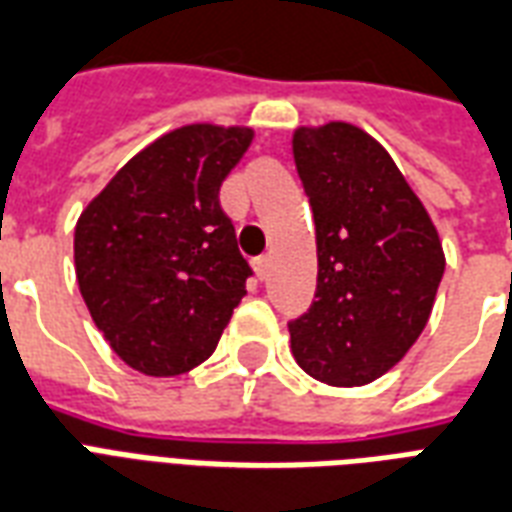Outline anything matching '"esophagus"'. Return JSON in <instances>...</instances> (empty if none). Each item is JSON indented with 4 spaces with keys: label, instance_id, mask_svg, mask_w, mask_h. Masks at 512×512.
Instances as JSON below:
<instances>
[{
    "label": "esophagus",
    "instance_id": "34e87169",
    "mask_svg": "<svg viewBox=\"0 0 512 512\" xmlns=\"http://www.w3.org/2000/svg\"><path fill=\"white\" fill-rule=\"evenodd\" d=\"M253 267H256V275L264 280L267 278V272H270V256H259V259L253 261Z\"/></svg>",
    "mask_w": 512,
    "mask_h": 512
}]
</instances>
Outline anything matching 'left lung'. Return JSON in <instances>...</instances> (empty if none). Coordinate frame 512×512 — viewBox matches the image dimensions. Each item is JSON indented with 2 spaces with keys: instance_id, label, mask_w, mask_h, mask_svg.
I'll use <instances>...</instances> for the list:
<instances>
[{
  "instance_id": "1",
  "label": "left lung",
  "mask_w": 512,
  "mask_h": 512,
  "mask_svg": "<svg viewBox=\"0 0 512 512\" xmlns=\"http://www.w3.org/2000/svg\"><path fill=\"white\" fill-rule=\"evenodd\" d=\"M291 148L318 251L315 302L288 324L291 353L326 386H367L424 332L445 272L443 242L394 159L364 129L299 126Z\"/></svg>"
}]
</instances>
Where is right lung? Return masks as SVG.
Listing matches in <instances>:
<instances>
[{
	"label": "right lung",
	"mask_w": 512,
	"mask_h": 512,
	"mask_svg": "<svg viewBox=\"0 0 512 512\" xmlns=\"http://www.w3.org/2000/svg\"><path fill=\"white\" fill-rule=\"evenodd\" d=\"M251 140L248 126L172 129L80 213L83 302L110 348L142 375L172 378L210 359L245 297L251 267L218 191Z\"/></svg>",
	"instance_id": "right-lung-1"
}]
</instances>
